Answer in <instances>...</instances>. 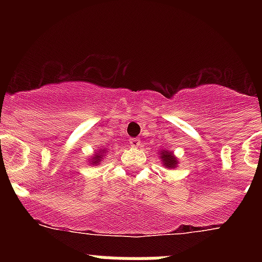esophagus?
I'll list each match as a JSON object with an SVG mask.
<instances>
[{"mask_svg": "<svg viewBox=\"0 0 262 262\" xmlns=\"http://www.w3.org/2000/svg\"><path fill=\"white\" fill-rule=\"evenodd\" d=\"M128 144L131 145V147L138 148V147H140V145H142V142H140V139H139V138H131L128 140Z\"/></svg>", "mask_w": 262, "mask_h": 262, "instance_id": "34e87169", "label": "esophagus"}]
</instances>
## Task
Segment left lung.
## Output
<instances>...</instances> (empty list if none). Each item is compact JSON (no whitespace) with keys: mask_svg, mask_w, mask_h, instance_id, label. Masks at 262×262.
<instances>
[{"mask_svg":"<svg viewBox=\"0 0 262 262\" xmlns=\"http://www.w3.org/2000/svg\"><path fill=\"white\" fill-rule=\"evenodd\" d=\"M161 160H163L164 165L166 168H174L176 164H177V160H176V157L170 152H161Z\"/></svg>","mask_w":262,"mask_h":262,"instance_id":"1","label":"left lung"}]
</instances>
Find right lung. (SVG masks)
Here are the masks:
<instances>
[{
  "instance_id": "right-lung-1",
  "label": "right lung",
  "mask_w": 262,
  "mask_h": 262,
  "mask_svg": "<svg viewBox=\"0 0 262 262\" xmlns=\"http://www.w3.org/2000/svg\"><path fill=\"white\" fill-rule=\"evenodd\" d=\"M99 152H101V151H99ZM101 160H102V157H101V155H96V157H93V159H92V163L97 164V163H99Z\"/></svg>"
}]
</instances>
